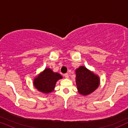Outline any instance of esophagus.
<instances>
[{
    "instance_id": "1",
    "label": "esophagus",
    "mask_w": 128,
    "mask_h": 128,
    "mask_svg": "<svg viewBox=\"0 0 128 128\" xmlns=\"http://www.w3.org/2000/svg\"><path fill=\"white\" fill-rule=\"evenodd\" d=\"M64 76H65V78H68V77H69V75H68V73H66V74H64Z\"/></svg>"
}]
</instances>
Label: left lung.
Listing matches in <instances>:
<instances>
[{"label":"left lung","mask_w":128,"mask_h":128,"mask_svg":"<svg viewBox=\"0 0 128 128\" xmlns=\"http://www.w3.org/2000/svg\"><path fill=\"white\" fill-rule=\"evenodd\" d=\"M76 84L78 92L86 96L94 92L100 84L99 77L84 66L76 70Z\"/></svg>","instance_id":"8db88e82"}]
</instances>
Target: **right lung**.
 I'll return each instance as SVG.
<instances>
[{
    "label": "right lung",
    "mask_w": 128,
    "mask_h": 128,
    "mask_svg": "<svg viewBox=\"0 0 128 128\" xmlns=\"http://www.w3.org/2000/svg\"><path fill=\"white\" fill-rule=\"evenodd\" d=\"M62 78L58 73H55L50 68H46L34 79V86L39 92L49 93L54 90L56 82Z\"/></svg>",
    "instance_id": "right-lung-1"
}]
</instances>
